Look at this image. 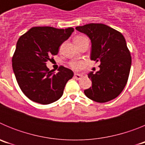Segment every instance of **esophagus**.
<instances>
[{
    "label": "esophagus",
    "mask_w": 145,
    "mask_h": 145,
    "mask_svg": "<svg viewBox=\"0 0 145 145\" xmlns=\"http://www.w3.org/2000/svg\"><path fill=\"white\" fill-rule=\"evenodd\" d=\"M74 78H75L76 80H80V78H82V75H80V74H76L75 73V75H74Z\"/></svg>",
    "instance_id": "34e87169"
}]
</instances>
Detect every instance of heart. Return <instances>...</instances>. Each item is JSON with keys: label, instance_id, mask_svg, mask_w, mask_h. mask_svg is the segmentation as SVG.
Masks as SVG:
<instances>
[{"label": "heart", "instance_id": "heart-1", "mask_svg": "<svg viewBox=\"0 0 145 145\" xmlns=\"http://www.w3.org/2000/svg\"><path fill=\"white\" fill-rule=\"evenodd\" d=\"M83 38H85L84 36H76L74 38V40H78L82 39ZM69 66L74 70H79L81 68H83L84 66V63L81 61L78 60H72L69 62Z\"/></svg>", "mask_w": 145, "mask_h": 145}]
</instances>
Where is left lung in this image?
I'll list each match as a JSON object with an SVG mask.
<instances>
[{
    "label": "left lung",
    "instance_id": "1",
    "mask_svg": "<svg viewBox=\"0 0 145 145\" xmlns=\"http://www.w3.org/2000/svg\"><path fill=\"white\" fill-rule=\"evenodd\" d=\"M75 29L91 39V59L100 61V70L88 75L92 85L84 91L85 95L99 103L116 99L127 84L131 65L130 51L123 35L103 24L91 23Z\"/></svg>",
    "mask_w": 145,
    "mask_h": 145
}]
</instances>
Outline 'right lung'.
Masks as SVG:
<instances>
[{
	"mask_svg": "<svg viewBox=\"0 0 145 145\" xmlns=\"http://www.w3.org/2000/svg\"><path fill=\"white\" fill-rule=\"evenodd\" d=\"M73 31L72 27H34L19 38L12 57V67L18 85L30 100L48 105L62 96L73 72L61 65L58 72L54 74L46 67V62L58 54L60 46Z\"/></svg>",
	"mask_w": 145,
	"mask_h": 145,
	"instance_id": "add662e5",
	"label": "right lung"
}]
</instances>
